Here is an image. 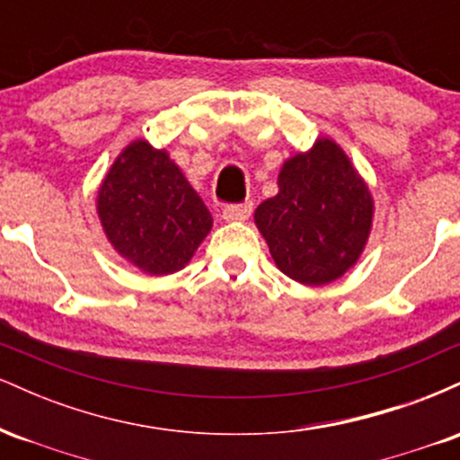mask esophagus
I'll use <instances>...</instances> for the list:
<instances>
[{"instance_id":"esophagus-1","label":"esophagus","mask_w":460,"mask_h":460,"mask_svg":"<svg viewBox=\"0 0 460 460\" xmlns=\"http://www.w3.org/2000/svg\"><path fill=\"white\" fill-rule=\"evenodd\" d=\"M252 212V203L251 200H244V203H234V205H226L223 209V218L234 223V220H246L248 216Z\"/></svg>"}]
</instances>
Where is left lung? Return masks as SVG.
<instances>
[{
  "label": "left lung",
  "mask_w": 460,
  "mask_h": 460,
  "mask_svg": "<svg viewBox=\"0 0 460 460\" xmlns=\"http://www.w3.org/2000/svg\"><path fill=\"white\" fill-rule=\"evenodd\" d=\"M374 200L340 145L320 138L289 157L279 194L255 209L277 268L303 285H324L355 266L372 229Z\"/></svg>",
  "instance_id": "8db88e82"
}]
</instances>
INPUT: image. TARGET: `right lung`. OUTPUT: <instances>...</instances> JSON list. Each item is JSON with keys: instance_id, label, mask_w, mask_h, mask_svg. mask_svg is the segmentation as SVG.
<instances>
[{"instance_id": "right-lung-1", "label": "right lung", "mask_w": 460, "mask_h": 460, "mask_svg": "<svg viewBox=\"0 0 460 460\" xmlns=\"http://www.w3.org/2000/svg\"><path fill=\"white\" fill-rule=\"evenodd\" d=\"M110 244L142 272L181 270L212 229V214L166 151L134 140L116 157L97 194Z\"/></svg>"}]
</instances>
